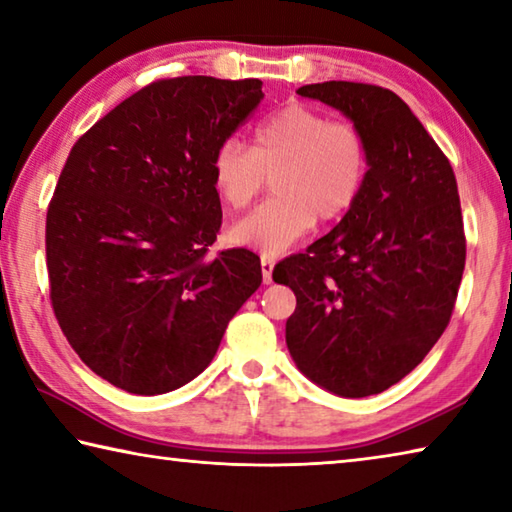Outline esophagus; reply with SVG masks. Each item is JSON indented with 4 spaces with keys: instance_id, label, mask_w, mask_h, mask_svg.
<instances>
[{
    "instance_id": "obj_1",
    "label": "esophagus",
    "mask_w": 512,
    "mask_h": 512,
    "mask_svg": "<svg viewBox=\"0 0 512 512\" xmlns=\"http://www.w3.org/2000/svg\"><path fill=\"white\" fill-rule=\"evenodd\" d=\"M273 268H275V259L262 257V275H264V282L266 284L273 282Z\"/></svg>"
}]
</instances>
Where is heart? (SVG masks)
<instances>
[{"mask_svg":"<svg viewBox=\"0 0 512 512\" xmlns=\"http://www.w3.org/2000/svg\"><path fill=\"white\" fill-rule=\"evenodd\" d=\"M368 167V142L352 121L289 103L259 121L248 151L235 140L223 142L210 173L216 196L230 210L253 203L271 176L275 196L232 225L228 237L262 255H280L316 219H343L359 201Z\"/></svg>","mask_w":512,"mask_h":512,"instance_id":"obj_1","label":"heart"}]
</instances>
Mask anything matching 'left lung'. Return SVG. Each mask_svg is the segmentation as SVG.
<instances>
[{
    "label": "left lung",
    "instance_id": "obj_1",
    "mask_svg": "<svg viewBox=\"0 0 512 512\" xmlns=\"http://www.w3.org/2000/svg\"><path fill=\"white\" fill-rule=\"evenodd\" d=\"M368 142L357 205L305 253L275 266L296 293L287 345L305 375L341 397L404 379L443 336L465 268V230L447 155L395 92L370 83L302 85Z\"/></svg>",
    "mask_w": 512,
    "mask_h": 512
}]
</instances>
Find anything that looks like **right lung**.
Returning a JSON list of instances; mask_svg holds the SVG:
<instances>
[{"instance_id": "right-lung-1", "label": "right lung", "mask_w": 512, "mask_h": 512, "mask_svg": "<svg viewBox=\"0 0 512 512\" xmlns=\"http://www.w3.org/2000/svg\"><path fill=\"white\" fill-rule=\"evenodd\" d=\"M262 97L259 79L153 81L67 155L47 207L51 307L85 366L121 391L201 375L262 282L255 253L210 250L223 216L212 158Z\"/></svg>"}]
</instances>
